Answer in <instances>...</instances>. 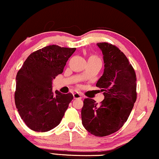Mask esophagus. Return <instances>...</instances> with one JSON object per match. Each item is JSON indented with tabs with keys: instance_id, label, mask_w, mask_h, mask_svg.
<instances>
[{
	"instance_id": "esophagus-1",
	"label": "esophagus",
	"mask_w": 159,
	"mask_h": 159,
	"mask_svg": "<svg viewBox=\"0 0 159 159\" xmlns=\"http://www.w3.org/2000/svg\"><path fill=\"white\" fill-rule=\"evenodd\" d=\"M73 98L75 99H81V95L79 93H73Z\"/></svg>"
}]
</instances>
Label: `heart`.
<instances>
[{
  "label": "heart",
  "instance_id": "obj_1",
  "mask_svg": "<svg viewBox=\"0 0 159 159\" xmlns=\"http://www.w3.org/2000/svg\"><path fill=\"white\" fill-rule=\"evenodd\" d=\"M89 60H94V61H100V62H101V58H99L98 56H95V55H91V56L89 57Z\"/></svg>",
  "mask_w": 159,
  "mask_h": 159
}]
</instances>
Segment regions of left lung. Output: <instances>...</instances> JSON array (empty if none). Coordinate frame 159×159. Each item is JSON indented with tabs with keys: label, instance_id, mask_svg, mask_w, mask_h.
<instances>
[{
	"label": "left lung",
	"instance_id": "left-lung-1",
	"mask_svg": "<svg viewBox=\"0 0 159 159\" xmlns=\"http://www.w3.org/2000/svg\"><path fill=\"white\" fill-rule=\"evenodd\" d=\"M103 55L104 71L96 86L103 92L100 104L86 98L81 110L82 124L96 136L112 134L129 118L137 98L136 75L127 57L114 45L98 43Z\"/></svg>",
	"mask_w": 159,
	"mask_h": 159
}]
</instances>
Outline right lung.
I'll return each mask as SVG.
<instances>
[{"instance_id":"obj_1","label":"right lung","mask_w":159,"mask_h":159,"mask_svg":"<svg viewBox=\"0 0 159 159\" xmlns=\"http://www.w3.org/2000/svg\"><path fill=\"white\" fill-rule=\"evenodd\" d=\"M51 45L28 57L16 75L15 103L20 118L37 132L54 129L62 120L72 93L52 91V80L62 73L68 58L75 51Z\"/></svg>"}]
</instances>
